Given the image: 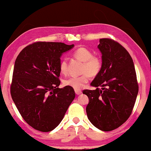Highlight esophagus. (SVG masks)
<instances>
[{
	"instance_id": "1",
	"label": "esophagus",
	"mask_w": 151,
	"mask_h": 151,
	"mask_svg": "<svg viewBox=\"0 0 151 151\" xmlns=\"http://www.w3.org/2000/svg\"><path fill=\"white\" fill-rule=\"evenodd\" d=\"M75 94L76 95H79L82 93V92L79 90H75Z\"/></svg>"
}]
</instances>
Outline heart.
<instances>
[{
	"instance_id": "1",
	"label": "heart",
	"mask_w": 151,
	"mask_h": 151,
	"mask_svg": "<svg viewBox=\"0 0 151 151\" xmlns=\"http://www.w3.org/2000/svg\"><path fill=\"white\" fill-rule=\"evenodd\" d=\"M74 57L83 61L81 66L82 74L74 75L64 80L65 86L71 87L75 90L82 88L90 79L91 75L96 76L101 71L103 63L99 56L93 55L91 50L86 47H80L73 52ZM59 70L62 75H66L68 73V66L66 59H61L59 63Z\"/></svg>"
}]
</instances>
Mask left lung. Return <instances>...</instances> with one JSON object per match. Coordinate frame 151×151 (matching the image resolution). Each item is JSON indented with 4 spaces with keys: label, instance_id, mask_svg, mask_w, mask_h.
<instances>
[{
    "label": "left lung",
    "instance_id": "left-lung-1",
    "mask_svg": "<svg viewBox=\"0 0 151 151\" xmlns=\"http://www.w3.org/2000/svg\"><path fill=\"white\" fill-rule=\"evenodd\" d=\"M98 48L102 53L103 66L91 83L96 89L84 90L83 93L89 99L86 107L89 120L100 130L109 131L128 120L139 86L133 59L121 44L103 38Z\"/></svg>",
    "mask_w": 151,
    "mask_h": 151
}]
</instances>
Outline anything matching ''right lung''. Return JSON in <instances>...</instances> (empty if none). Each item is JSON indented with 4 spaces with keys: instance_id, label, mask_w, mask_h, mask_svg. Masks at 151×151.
Here are the masks:
<instances>
[{
    "instance_id": "obj_1",
    "label": "right lung",
    "mask_w": 151,
    "mask_h": 151,
    "mask_svg": "<svg viewBox=\"0 0 151 151\" xmlns=\"http://www.w3.org/2000/svg\"><path fill=\"white\" fill-rule=\"evenodd\" d=\"M74 44L37 42L23 48L15 61L11 96L21 116L35 130L58 126L75 97L74 89L60 85V57Z\"/></svg>"
}]
</instances>
